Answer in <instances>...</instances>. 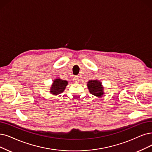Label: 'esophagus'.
I'll use <instances>...</instances> for the list:
<instances>
[{
    "label": "esophagus",
    "mask_w": 152,
    "mask_h": 152,
    "mask_svg": "<svg viewBox=\"0 0 152 152\" xmlns=\"http://www.w3.org/2000/svg\"><path fill=\"white\" fill-rule=\"evenodd\" d=\"M79 78H78V77H75L74 78V79H73V82H75V83H78V82H79Z\"/></svg>",
    "instance_id": "1"
}]
</instances>
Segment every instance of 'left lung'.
Instances as JSON below:
<instances>
[{"instance_id": "1", "label": "left lung", "mask_w": 152, "mask_h": 152, "mask_svg": "<svg viewBox=\"0 0 152 152\" xmlns=\"http://www.w3.org/2000/svg\"><path fill=\"white\" fill-rule=\"evenodd\" d=\"M87 86L91 94L99 97L104 95V89L102 86V83L99 80H90L88 82Z\"/></svg>"}]
</instances>
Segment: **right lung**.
<instances>
[{"mask_svg": "<svg viewBox=\"0 0 152 152\" xmlns=\"http://www.w3.org/2000/svg\"><path fill=\"white\" fill-rule=\"evenodd\" d=\"M68 82L61 79H56L53 81L50 92L53 95H58L64 92Z\"/></svg>", "mask_w": 152, "mask_h": 152, "instance_id": "1", "label": "right lung"}]
</instances>
